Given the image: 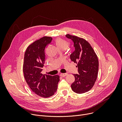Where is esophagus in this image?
<instances>
[{
    "mask_svg": "<svg viewBox=\"0 0 122 122\" xmlns=\"http://www.w3.org/2000/svg\"><path fill=\"white\" fill-rule=\"evenodd\" d=\"M60 75L61 77H65L67 75V73H61Z\"/></svg>",
    "mask_w": 122,
    "mask_h": 122,
    "instance_id": "obj_1",
    "label": "esophagus"
}]
</instances>
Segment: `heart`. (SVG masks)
<instances>
[{"label":"heart","instance_id":"1","mask_svg":"<svg viewBox=\"0 0 122 122\" xmlns=\"http://www.w3.org/2000/svg\"><path fill=\"white\" fill-rule=\"evenodd\" d=\"M55 42L58 49H66L68 46V42L61 38H57Z\"/></svg>","mask_w":122,"mask_h":122}]
</instances>
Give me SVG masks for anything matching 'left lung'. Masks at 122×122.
<instances>
[{"instance_id": "8db88e82", "label": "left lung", "mask_w": 122, "mask_h": 122, "mask_svg": "<svg viewBox=\"0 0 122 122\" xmlns=\"http://www.w3.org/2000/svg\"><path fill=\"white\" fill-rule=\"evenodd\" d=\"M68 39L74 42L75 51L71 55L72 61L77 64L79 74H74L75 81L71 85L72 90L82 94L91 90L97 79L98 71L97 56L90 43L85 40L67 34Z\"/></svg>"}]
</instances>
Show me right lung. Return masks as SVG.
<instances>
[{
	"instance_id": "right-lung-1",
	"label": "right lung",
	"mask_w": 122,
	"mask_h": 122,
	"mask_svg": "<svg viewBox=\"0 0 122 122\" xmlns=\"http://www.w3.org/2000/svg\"><path fill=\"white\" fill-rule=\"evenodd\" d=\"M52 38L43 37L27 48L24 56L23 72L26 83L31 90L42 97L53 96L56 92L60 80L58 75L41 73L45 62V49Z\"/></svg>"
}]
</instances>
